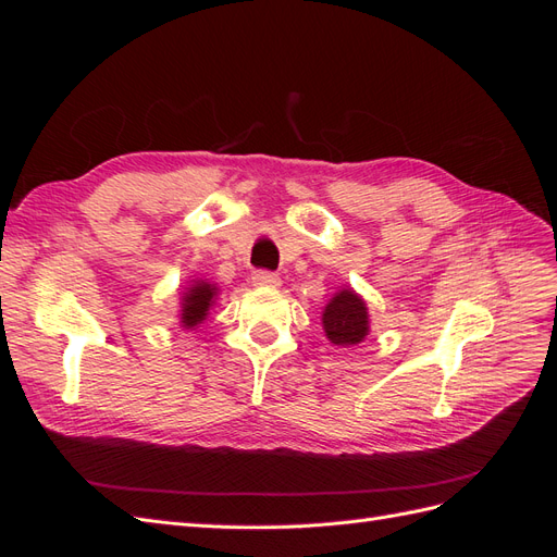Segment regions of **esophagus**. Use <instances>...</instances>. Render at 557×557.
<instances>
[{"instance_id":"obj_1","label":"esophagus","mask_w":557,"mask_h":557,"mask_svg":"<svg viewBox=\"0 0 557 557\" xmlns=\"http://www.w3.org/2000/svg\"><path fill=\"white\" fill-rule=\"evenodd\" d=\"M252 285H258V288H278L281 278L272 272H256L252 274Z\"/></svg>"}]
</instances>
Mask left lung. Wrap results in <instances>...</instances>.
I'll return each mask as SVG.
<instances>
[{
	"mask_svg": "<svg viewBox=\"0 0 557 557\" xmlns=\"http://www.w3.org/2000/svg\"><path fill=\"white\" fill-rule=\"evenodd\" d=\"M323 330L327 342L342 348L358 346L367 339L369 334V309L362 295L346 285V288L336 290L332 299L323 309Z\"/></svg>",
	"mask_w": 557,
	"mask_h": 557,
	"instance_id": "1",
	"label": "left lung"
}]
</instances>
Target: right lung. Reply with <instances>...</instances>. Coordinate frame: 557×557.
I'll use <instances>...</instances> for the list:
<instances>
[{
  "instance_id": "obj_1",
  "label": "right lung",
  "mask_w": 557,
  "mask_h": 557,
  "mask_svg": "<svg viewBox=\"0 0 557 557\" xmlns=\"http://www.w3.org/2000/svg\"><path fill=\"white\" fill-rule=\"evenodd\" d=\"M218 283H213L207 276H195L185 285L181 299H178V325L183 330H197L201 323H205L209 311L213 309L215 299H218Z\"/></svg>"
}]
</instances>
